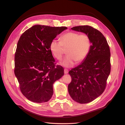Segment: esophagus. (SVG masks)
<instances>
[{"mask_svg":"<svg viewBox=\"0 0 125 125\" xmlns=\"http://www.w3.org/2000/svg\"><path fill=\"white\" fill-rule=\"evenodd\" d=\"M64 73H65V74H67L68 73V70L67 69H64Z\"/></svg>","mask_w":125,"mask_h":125,"instance_id":"obj_1","label":"esophagus"}]
</instances>
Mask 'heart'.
Wrapping results in <instances>:
<instances>
[{
	"label": "heart",
	"instance_id": "heart-1",
	"mask_svg": "<svg viewBox=\"0 0 125 125\" xmlns=\"http://www.w3.org/2000/svg\"><path fill=\"white\" fill-rule=\"evenodd\" d=\"M91 47L89 37L84 34L69 32L63 34L60 41L52 40L50 45V49L54 57L60 60L63 54V48H67L68 55L60 64L65 67H73L75 63L80 62L86 57Z\"/></svg>",
	"mask_w": 125,
	"mask_h": 125
}]
</instances>
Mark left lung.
I'll list each match as a JSON object with an SVG mask.
<instances>
[{
    "label": "left lung",
    "instance_id": "8db88e82",
    "mask_svg": "<svg viewBox=\"0 0 125 125\" xmlns=\"http://www.w3.org/2000/svg\"><path fill=\"white\" fill-rule=\"evenodd\" d=\"M71 30L85 33L91 43L86 57L69 72L72 81L68 89L71 97L85 104L100 96L105 89L111 72L110 50L102 33L92 26H74Z\"/></svg>",
    "mask_w": 125,
    "mask_h": 125
}]
</instances>
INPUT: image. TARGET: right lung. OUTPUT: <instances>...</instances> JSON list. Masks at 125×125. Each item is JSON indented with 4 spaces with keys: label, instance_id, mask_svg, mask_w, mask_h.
Listing matches in <instances>:
<instances>
[{
    "label": "right lung",
    "instance_id": "1",
    "mask_svg": "<svg viewBox=\"0 0 125 125\" xmlns=\"http://www.w3.org/2000/svg\"><path fill=\"white\" fill-rule=\"evenodd\" d=\"M67 29L35 25L22 34L14 55V74L22 93L29 100L44 103L53 94V84L64 74L63 68L55 66L50 45Z\"/></svg>",
    "mask_w": 125,
    "mask_h": 125
}]
</instances>
